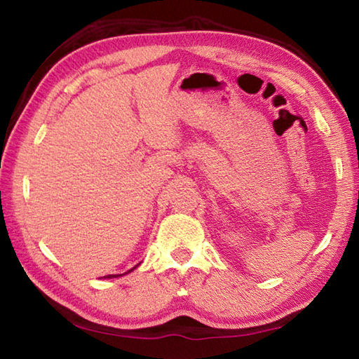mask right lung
<instances>
[{"label":"right lung","mask_w":359,"mask_h":359,"mask_svg":"<svg viewBox=\"0 0 359 359\" xmlns=\"http://www.w3.org/2000/svg\"><path fill=\"white\" fill-rule=\"evenodd\" d=\"M133 269H135V267H133ZM133 269H131V271H133ZM111 277H117V276H115V274H112V276H106L104 278H111Z\"/></svg>","instance_id":"1"}]
</instances>
